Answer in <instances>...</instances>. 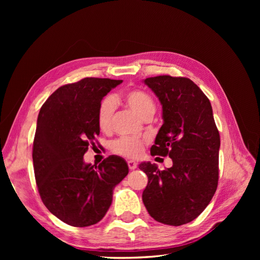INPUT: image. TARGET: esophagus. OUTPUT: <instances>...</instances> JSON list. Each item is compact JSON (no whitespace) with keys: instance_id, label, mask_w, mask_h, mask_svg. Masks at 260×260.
<instances>
[{"instance_id":"obj_1","label":"esophagus","mask_w":260,"mask_h":260,"mask_svg":"<svg viewBox=\"0 0 260 260\" xmlns=\"http://www.w3.org/2000/svg\"><path fill=\"white\" fill-rule=\"evenodd\" d=\"M128 167L130 170H135L138 167V162L135 160H128Z\"/></svg>"}]
</instances>
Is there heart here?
Here are the masks:
<instances>
[{"mask_svg": "<svg viewBox=\"0 0 260 260\" xmlns=\"http://www.w3.org/2000/svg\"><path fill=\"white\" fill-rule=\"evenodd\" d=\"M119 101L124 102L133 112L137 113L143 119L146 117H153L156 105L153 98L148 93L142 90H129L127 92L119 94H114L112 98H106L102 102L99 113L98 123L101 130L107 131L111 129L112 119L115 113L116 103ZM145 145V140L135 137H122L116 140L113 144L114 152L118 155L123 156L125 158H136L143 152Z\"/></svg>", "mask_w": 260, "mask_h": 260, "instance_id": "1", "label": "heart"}]
</instances>
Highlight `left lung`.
Returning a JSON list of instances; mask_svg holds the SVG:
<instances>
[{
    "label": "left lung",
    "instance_id": "left-lung-1",
    "mask_svg": "<svg viewBox=\"0 0 260 260\" xmlns=\"http://www.w3.org/2000/svg\"><path fill=\"white\" fill-rule=\"evenodd\" d=\"M144 83L159 99L164 123L151 147L152 156H169L172 167L158 170L140 164L148 182L142 200L156 221L191 222L207 207L219 178L220 136L208 98L191 79L168 75Z\"/></svg>",
    "mask_w": 260,
    "mask_h": 260
}]
</instances>
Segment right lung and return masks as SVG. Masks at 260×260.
Listing matches in <instances>:
<instances>
[{
    "label": "right lung",
    "instance_id": "obj_1",
    "mask_svg": "<svg viewBox=\"0 0 260 260\" xmlns=\"http://www.w3.org/2000/svg\"><path fill=\"white\" fill-rule=\"evenodd\" d=\"M121 82L91 77L61 85L39 113L32 148L38 191L45 207L69 225L89 226L103 219L114 187L129 172L116 155L99 166L83 161L100 135L101 102Z\"/></svg>",
    "mask_w": 260,
    "mask_h": 260
}]
</instances>
